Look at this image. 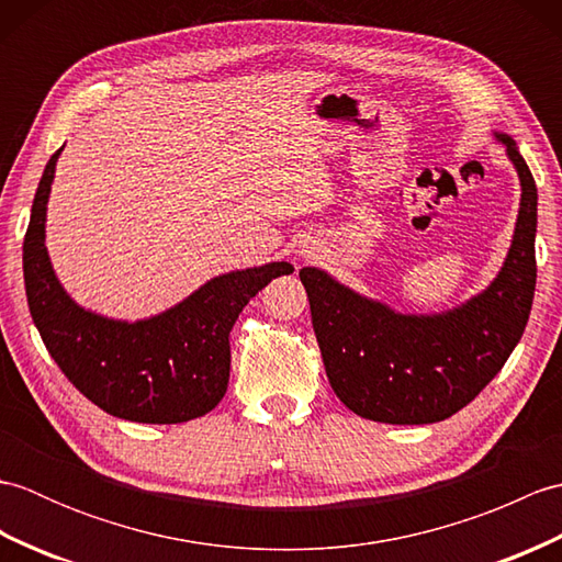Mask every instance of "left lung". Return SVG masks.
Returning a JSON list of instances; mask_svg holds the SVG:
<instances>
[{
    "label": "left lung",
    "mask_w": 562,
    "mask_h": 562,
    "mask_svg": "<svg viewBox=\"0 0 562 562\" xmlns=\"http://www.w3.org/2000/svg\"><path fill=\"white\" fill-rule=\"evenodd\" d=\"M493 135L515 166L521 198L505 262L485 290L445 312L403 314L326 270H300L330 389L367 420H447L491 384L527 328L539 193L517 142L507 133Z\"/></svg>",
    "instance_id": "1"
}]
</instances>
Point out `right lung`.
<instances>
[{"label": "right lung", "mask_w": 562, "mask_h": 562, "mask_svg": "<svg viewBox=\"0 0 562 562\" xmlns=\"http://www.w3.org/2000/svg\"><path fill=\"white\" fill-rule=\"evenodd\" d=\"M59 147L35 190L23 238L29 308L57 367L91 403L113 417L147 425L188 423L210 413L229 384V330L244 306L288 260L222 272L161 314L127 321L79 306L57 280L45 246L47 200Z\"/></svg>", "instance_id": "1"}]
</instances>
